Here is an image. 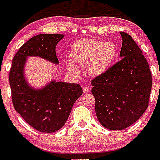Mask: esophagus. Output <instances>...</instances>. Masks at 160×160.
Wrapping results in <instances>:
<instances>
[{
	"mask_svg": "<svg viewBox=\"0 0 160 160\" xmlns=\"http://www.w3.org/2000/svg\"><path fill=\"white\" fill-rule=\"evenodd\" d=\"M89 91V87L87 86H83V92L87 93Z\"/></svg>",
	"mask_w": 160,
	"mask_h": 160,
	"instance_id": "esophagus-1",
	"label": "esophagus"
}]
</instances>
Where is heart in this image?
<instances>
[{
	"instance_id": "obj_1",
	"label": "heart",
	"mask_w": 160,
	"mask_h": 160,
	"mask_svg": "<svg viewBox=\"0 0 160 160\" xmlns=\"http://www.w3.org/2000/svg\"><path fill=\"white\" fill-rule=\"evenodd\" d=\"M117 55V49L113 42L85 39L77 41L72 48V57L78 66L86 67L91 75L102 74L110 66ZM73 72L79 73L74 64L69 65Z\"/></svg>"
}]
</instances>
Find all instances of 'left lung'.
Listing matches in <instances>:
<instances>
[{"instance_id":"1","label":"left lung","mask_w":160,"mask_h":160,"mask_svg":"<svg viewBox=\"0 0 160 160\" xmlns=\"http://www.w3.org/2000/svg\"><path fill=\"white\" fill-rule=\"evenodd\" d=\"M120 35L121 59L91 80L97 119L111 130L128 128L143 115L152 87L146 58L129 34L120 31Z\"/></svg>"}]
</instances>
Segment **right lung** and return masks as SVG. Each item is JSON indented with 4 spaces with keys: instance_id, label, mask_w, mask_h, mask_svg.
I'll use <instances>...</instances> for the list:
<instances>
[{
    "instance_id": "obj_1",
    "label": "right lung",
    "mask_w": 160,
    "mask_h": 160,
    "mask_svg": "<svg viewBox=\"0 0 160 160\" xmlns=\"http://www.w3.org/2000/svg\"><path fill=\"white\" fill-rule=\"evenodd\" d=\"M63 37L60 34L33 36L14 55L9 74L14 108L26 123L43 133H53L63 127L74 103L82 95V88L79 84L52 81L41 90H34L24 79L23 67L26 57L31 55L57 64L55 46Z\"/></svg>"
}]
</instances>
